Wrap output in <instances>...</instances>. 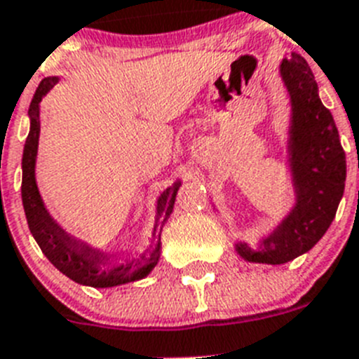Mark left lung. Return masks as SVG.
<instances>
[{
  "label": "left lung",
  "mask_w": 359,
  "mask_h": 359,
  "mask_svg": "<svg viewBox=\"0 0 359 359\" xmlns=\"http://www.w3.org/2000/svg\"><path fill=\"white\" fill-rule=\"evenodd\" d=\"M293 107L291 170L297 187V207L261 248L239 244L237 252L250 262L284 264L309 252L331 226L344 196L345 152L331 111L318 97L309 65L298 53L280 65Z\"/></svg>",
  "instance_id": "left-lung-1"
}]
</instances>
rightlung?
Here are the masks:
<instances>
[{
    "label": "right lung",
    "instance_id": "obj_1",
    "mask_svg": "<svg viewBox=\"0 0 359 359\" xmlns=\"http://www.w3.org/2000/svg\"><path fill=\"white\" fill-rule=\"evenodd\" d=\"M57 82L55 77H48L41 81L37 86L36 95L32 98L28 115H30V133L25 142L23 151V183H21V198H23L25 214H27L28 228L32 236L37 241L39 248L46 255L50 262L55 266L61 273L69 277L72 280L84 284L91 287H113L120 284L138 280L149 275L154 266L158 264L160 259V236L163 223L170 215L174 207L180 183L172 185L170 189L163 190V194L158 199V217L156 226H154V241L156 246L149 253V257H142L131 261L126 266L118 268H107L109 259L107 255L98 253L97 250H91L84 243L72 239L68 233H65L62 228L53 223L43 201H41L39 190L36 185V176H34V167H36V154H37V142H39V102L44 95L48 93ZM104 269H102V266Z\"/></svg>",
    "mask_w": 359,
    "mask_h": 359
}]
</instances>
